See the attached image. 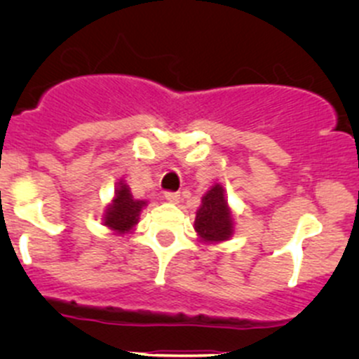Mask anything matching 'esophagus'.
<instances>
[{
	"instance_id": "obj_1",
	"label": "esophagus",
	"mask_w": 359,
	"mask_h": 359,
	"mask_svg": "<svg viewBox=\"0 0 359 359\" xmlns=\"http://www.w3.org/2000/svg\"><path fill=\"white\" fill-rule=\"evenodd\" d=\"M165 200L170 203H177L180 200V194L175 193V191H166L165 193Z\"/></svg>"
}]
</instances>
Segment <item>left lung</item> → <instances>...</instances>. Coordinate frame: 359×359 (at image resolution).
Returning a JSON list of instances; mask_svg holds the SVG:
<instances>
[{"instance_id":"1","label":"left lung","mask_w":359,"mask_h":359,"mask_svg":"<svg viewBox=\"0 0 359 359\" xmlns=\"http://www.w3.org/2000/svg\"><path fill=\"white\" fill-rule=\"evenodd\" d=\"M194 229L206 241H224L233 234V217H231L224 189L215 184L203 196L200 210L196 212Z\"/></svg>"}]
</instances>
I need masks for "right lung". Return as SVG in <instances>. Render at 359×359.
I'll return each instance as SVG.
<instances>
[{"label":"right lung","mask_w":359,"mask_h":359,"mask_svg":"<svg viewBox=\"0 0 359 359\" xmlns=\"http://www.w3.org/2000/svg\"><path fill=\"white\" fill-rule=\"evenodd\" d=\"M144 205H146V201L133 200L128 186H126V184H121L118 193H116L114 203L107 208L104 222H106V226H109L111 229L125 233V231L132 229V227L135 226L137 217H139Z\"/></svg>","instance_id":"add662e5"}]
</instances>
